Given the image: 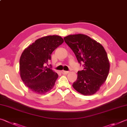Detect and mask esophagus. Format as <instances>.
<instances>
[{"instance_id":"1","label":"esophagus","mask_w":127,"mask_h":127,"mask_svg":"<svg viewBox=\"0 0 127 127\" xmlns=\"http://www.w3.org/2000/svg\"><path fill=\"white\" fill-rule=\"evenodd\" d=\"M62 74H67L68 72H69V71H64V70H62Z\"/></svg>"}]
</instances>
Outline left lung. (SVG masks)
Listing matches in <instances>:
<instances>
[{
  "instance_id": "obj_1",
  "label": "left lung",
  "mask_w": 127,
  "mask_h": 127,
  "mask_svg": "<svg viewBox=\"0 0 127 127\" xmlns=\"http://www.w3.org/2000/svg\"><path fill=\"white\" fill-rule=\"evenodd\" d=\"M79 63H84V70L77 72V78L72 86L84 95L96 93L105 83L110 69V63L105 49L95 40L83 34L64 37Z\"/></svg>"
}]
</instances>
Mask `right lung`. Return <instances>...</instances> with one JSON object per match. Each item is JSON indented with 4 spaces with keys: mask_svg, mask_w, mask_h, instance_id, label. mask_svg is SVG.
Returning <instances> with one entry per match:
<instances>
[{
    "mask_svg": "<svg viewBox=\"0 0 127 127\" xmlns=\"http://www.w3.org/2000/svg\"><path fill=\"white\" fill-rule=\"evenodd\" d=\"M64 42L61 36L48 35L37 39L22 52L19 60L22 80L32 92L44 94L53 88L58 74L48 66L53 51Z\"/></svg>",
    "mask_w": 127,
    "mask_h": 127,
    "instance_id": "1",
    "label": "right lung"
}]
</instances>
